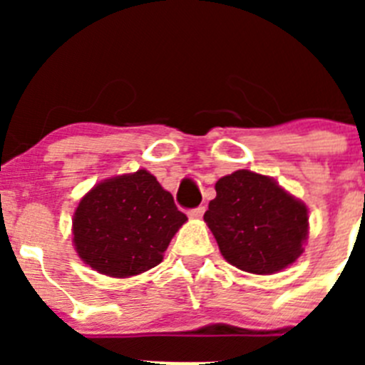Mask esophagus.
I'll return each mask as SVG.
<instances>
[{
    "label": "esophagus",
    "instance_id": "esophagus-1",
    "mask_svg": "<svg viewBox=\"0 0 365 365\" xmlns=\"http://www.w3.org/2000/svg\"><path fill=\"white\" fill-rule=\"evenodd\" d=\"M202 214H205V206H197V208H193V210L188 212L190 219H201Z\"/></svg>",
    "mask_w": 365,
    "mask_h": 365
}]
</instances>
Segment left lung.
<instances>
[{"label":"left lung","mask_w":365,"mask_h":365,"mask_svg":"<svg viewBox=\"0 0 365 365\" xmlns=\"http://www.w3.org/2000/svg\"><path fill=\"white\" fill-rule=\"evenodd\" d=\"M205 222L222 257L252 274H274L292 265L309 234V212L272 179L250 170L215 182Z\"/></svg>","instance_id":"8db88e82"}]
</instances>
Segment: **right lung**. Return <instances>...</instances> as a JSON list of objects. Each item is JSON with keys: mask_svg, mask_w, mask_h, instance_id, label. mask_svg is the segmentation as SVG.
Returning a JSON list of instances; mask_svg holds the SVG:
<instances>
[{"mask_svg": "<svg viewBox=\"0 0 365 365\" xmlns=\"http://www.w3.org/2000/svg\"><path fill=\"white\" fill-rule=\"evenodd\" d=\"M188 221L146 170L111 177L80 199L73 215V243L93 270L130 278L163 261L175 232Z\"/></svg>", "mask_w": 365, "mask_h": 365, "instance_id": "add662e5", "label": "right lung"}]
</instances>
